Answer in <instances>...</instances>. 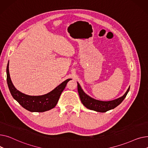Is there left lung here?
Returning a JSON list of instances; mask_svg holds the SVG:
<instances>
[{
	"label": "left lung",
	"instance_id": "obj_1",
	"mask_svg": "<svg viewBox=\"0 0 148 148\" xmlns=\"http://www.w3.org/2000/svg\"><path fill=\"white\" fill-rule=\"evenodd\" d=\"M130 87L128 88L125 94L122 97L114 100L104 101L95 99L87 95L81 88L80 84L77 82V89H78L79 95L82 104L89 110L101 113L106 112L107 111L113 109V108L119 106L126 97L130 90Z\"/></svg>",
	"mask_w": 148,
	"mask_h": 148
}]
</instances>
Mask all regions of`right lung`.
Returning <instances> with one entry per match:
<instances>
[{"instance_id":"1","label":"right lung","mask_w":148,"mask_h":148,"mask_svg":"<svg viewBox=\"0 0 148 148\" xmlns=\"http://www.w3.org/2000/svg\"><path fill=\"white\" fill-rule=\"evenodd\" d=\"M7 84L11 94L14 99L25 109L31 112H44L55 107L59 97L66 87L67 83L72 79H68L60 83L51 92L45 95L32 96L23 94L15 88L11 81L9 72V61L6 67Z\"/></svg>"}]
</instances>
